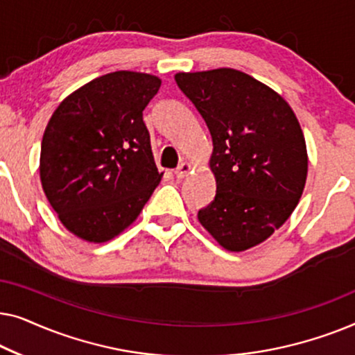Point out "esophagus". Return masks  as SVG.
I'll use <instances>...</instances> for the list:
<instances>
[{"label": "esophagus", "instance_id": "obj_1", "mask_svg": "<svg viewBox=\"0 0 355 355\" xmlns=\"http://www.w3.org/2000/svg\"><path fill=\"white\" fill-rule=\"evenodd\" d=\"M191 169H192V166L189 163H181L176 169H174V176H176L178 179L186 178L187 174H189V171H191Z\"/></svg>", "mask_w": 355, "mask_h": 355}]
</instances>
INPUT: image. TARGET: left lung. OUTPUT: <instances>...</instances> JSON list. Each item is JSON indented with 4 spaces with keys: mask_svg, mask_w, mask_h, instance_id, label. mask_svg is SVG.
Wrapping results in <instances>:
<instances>
[{
    "mask_svg": "<svg viewBox=\"0 0 355 355\" xmlns=\"http://www.w3.org/2000/svg\"><path fill=\"white\" fill-rule=\"evenodd\" d=\"M174 80L213 140L216 196L198 210L202 226L227 250L250 249L291 216L307 178V150L291 106L244 72H179Z\"/></svg>",
    "mask_w": 355,
    "mask_h": 355,
    "instance_id": "8db88e82",
    "label": "left lung"
}]
</instances>
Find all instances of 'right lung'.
I'll use <instances>...</instances> for the list:
<instances>
[{
    "label": "right lung",
    "instance_id": "1",
    "mask_svg": "<svg viewBox=\"0 0 355 355\" xmlns=\"http://www.w3.org/2000/svg\"><path fill=\"white\" fill-rule=\"evenodd\" d=\"M159 85L142 72H110L53 113L42 140V186L62 225L80 239L118 236L162 181L144 123Z\"/></svg>",
    "mask_w": 355,
    "mask_h": 355
}]
</instances>
